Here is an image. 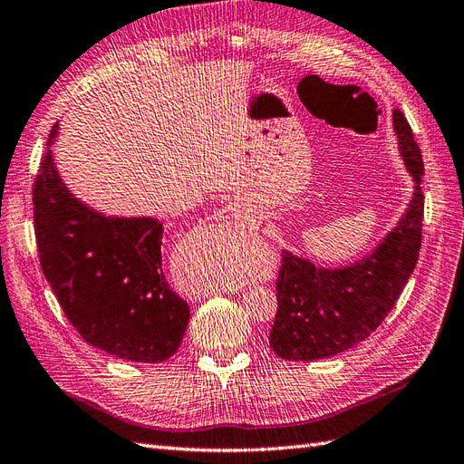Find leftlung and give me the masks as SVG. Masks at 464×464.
Returning a JSON list of instances; mask_svg holds the SVG:
<instances>
[{
    "mask_svg": "<svg viewBox=\"0 0 464 464\" xmlns=\"http://www.w3.org/2000/svg\"><path fill=\"white\" fill-rule=\"evenodd\" d=\"M401 153L416 180L408 211L373 255L348 268L326 270L282 253L277 313L270 348L291 362H313L346 352L385 321L414 272L421 246L423 159L406 116L392 112Z\"/></svg>",
    "mask_w": 464,
    "mask_h": 464,
    "instance_id": "left-lung-1",
    "label": "left lung"
}]
</instances>
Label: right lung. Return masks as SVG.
<instances>
[{"mask_svg":"<svg viewBox=\"0 0 464 464\" xmlns=\"http://www.w3.org/2000/svg\"><path fill=\"white\" fill-rule=\"evenodd\" d=\"M54 130L50 141L54 138ZM38 260L79 334L121 360L157 363L173 355L188 324V303L161 268L163 223L107 219L65 190L50 150L33 184Z\"/></svg>","mask_w":464,"mask_h":464,"instance_id":"1","label":"right lung"}]
</instances>
